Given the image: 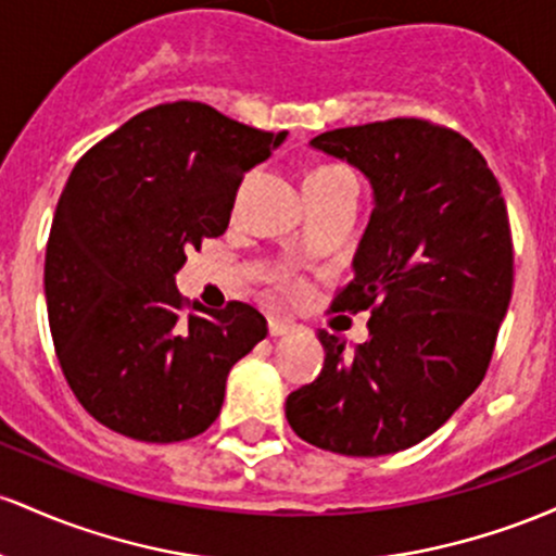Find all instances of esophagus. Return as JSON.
<instances>
[{
    "label": "esophagus",
    "mask_w": 556,
    "mask_h": 556,
    "mask_svg": "<svg viewBox=\"0 0 556 556\" xmlns=\"http://www.w3.org/2000/svg\"><path fill=\"white\" fill-rule=\"evenodd\" d=\"M267 328H270V336H286L291 328H294V323H291V320H280V317H270Z\"/></svg>",
    "instance_id": "1"
}]
</instances>
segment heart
Returning a JSON list of instances; mask_svg holds the SVG:
<instances>
[{
  "label": "heart",
  "instance_id": "b5f03b06",
  "mask_svg": "<svg viewBox=\"0 0 556 556\" xmlns=\"http://www.w3.org/2000/svg\"><path fill=\"white\" fill-rule=\"evenodd\" d=\"M341 176H349L346 167H339V165L317 167V170H312L307 176V184H309V180H328V178H341ZM283 280H289V278H283Z\"/></svg>",
  "mask_w": 556,
  "mask_h": 556
}]
</instances>
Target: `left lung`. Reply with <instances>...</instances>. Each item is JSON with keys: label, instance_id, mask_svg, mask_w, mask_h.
Segmentation results:
<instances>
[{"label": "left lung", "instance_id": "8db88e82", "mask_svg": "<svg viewBox=\"0 0 556 556\" xmlns=\"http://www.w3.org/2000/svg\"><path fill=\"white\" fill-rule=\"evenodd\" d=\"M312 147L372 186L354 278L333 312L370 309V339L320 330V376L286 399L299 439L346 457H380L435 433L478 389L513 299L507 204L483 154L420 117L336 128Z\"/></svg>", "mask_w": 556, "mask_h": 556}]
</instances>
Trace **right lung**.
<instances>
[{"label": "right lung", "mask_w": 556, "mask_h": 556, "mask_svg": "<svg viewBox=\"0 0 556 556\" xmlns=\"http://www.w3.org/2000/svg\"><path fill=\"white\" fill-rule=\"evenodd\" d=\"M283 139L184 99L139 112L76 162L43 294L67 386L104 428L173 444L220 415L230 367L267 320L244 302L189 309L176 273L189 249L226 233L244 173Z\"/></svg>", "instance_id": "1"}]
</instances>
